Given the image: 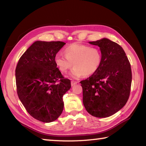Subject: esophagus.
Wrapping results in <instances>:
<instances>
[{
    "mask_svg": "<svg viewBox=\"0 0 146 146\" xmlns=\"http://www.w3.org/2000/svg\"><path fill=\"white\" fill-rule=\"evenodd\" d=\"M78 83V82L77 81H74V80H72L71 82V86H73L74 85H75V84H76Z\"/></svg>",
    "mask_w": 146,
    "mask_h": 146,
    "instance_id": "34e87169",
    "label": "esophagus"
}]
</instances>
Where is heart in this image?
Returning <instances> with one entry per match:
<instances>
[{"instance_id": "heart-1", "label": "heart", "mask_w": 146, "mask_h": 146, "mask_svg": "<svg viewBox=\"0 0 146 146\" xmlns=\"http://www.w3.org/2000/svg\"><path fill=\"white\" fill-rule=\"evenodd\" d=\"M65 56L56 54L54 62L62 72H66L75 66L69 73L72 78L88 76L93 75L102 63V53L100 49L83 44H72L64 49Z\"/></svg>"}]
</instances>
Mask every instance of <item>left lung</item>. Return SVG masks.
<instances>
[{
	"mask_svg": "<svg viewBox=\"0 0 146 146\" xmlns=\"http://www.w3.org/2000/svg\"><path fill=\"white\" fill-rule=\"evenodd\" d=\"M89 43L100 48L102 63L95 73L80 82L83 104L93 117H108L127 102L132 80L131 65L125 51L115 42L103 38Z\"/></svg>",
	"mask_w": 146,
	"mask_h": 146,
	"instance_id": "8db88e82",
	"label": "left lung"
}]
</instances>
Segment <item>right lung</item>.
Here are the masks:
<instances>
[{
    "instance_id": "1",
    "label": "right lung",
    "mask_w": 146,
    "mask_h": 146,
    "mask_svg": "<svg viewBox=\"0 0 146 146\" xmlns=\"http://www.w3.org/2000/svg\"><path fill=\"white\" fill-rule=\"evenodd\" d=\"M63 42L35 41L27 49L17 64V94L27 111L41 122H53L62 113V97L71 88L54 57L65 45Z\"/></svg>"
}]
</instances>
